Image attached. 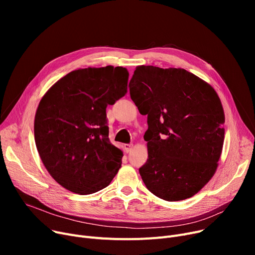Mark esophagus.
Masks as SVG:
<instances>
[{
    "label": "esophagus",
    "instance_id": "obj_1",
    "mask_svg": "<svg viewBox=\"0 0 255 255\" xmlns=\"http://www.w3.org/2000/svg\"><path fill=\"white\" fill-rule=\"evenodd\" d=\"M132 148H133V144H132V143H127V144H125V150H126L127 153L131 152Z\"/></svg>",
    "mask_w": 255,
    "mask_h": 255
}]
</instances>
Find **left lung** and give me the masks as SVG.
Masks as SVG:
<instances>
[{"instance_id":"8db88e82","label":"left lung","mask_w":255,"mask_h":255,"mask_svg":"<svg viewBox=\"0 0 255 255\" xmlns=\"http://www.w3.org/2000/svg\"><path fill=\"white\" fill-rule=\"evenodd\" d=\"M130 97L148 115V160L139 168L154 195L189 198L211 180L224 141V112L209 84L181 68L138 66Z\"/></svg>"}]
</instances>
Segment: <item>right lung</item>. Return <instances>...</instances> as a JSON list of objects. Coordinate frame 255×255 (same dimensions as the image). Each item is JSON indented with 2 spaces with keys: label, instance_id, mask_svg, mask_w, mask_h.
Returning <instances> with one entry per match:
<instances>
[{
  "label": "right lung",
  "instance_id": "1",
  "mask_svg": "<svg viewBox=\"0 0 255 255\" xmlns=\"http://www.w3.org/2000/svg\"><path fill=\"white\" fill-rule=\"evenodd\" d=\"M123 67L74 70L53 85L40 101L34 134L42 162L61 186L82 195L109 186L123 152L109 138L106 107L127 92Z\"/></svg>",
  "mask_w": 255,
  "mask_h": 255
}]
</instances>
